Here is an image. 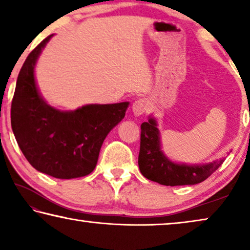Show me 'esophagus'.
<instances>
[{
    "instance_id": "esophagus-1",
    "label": "esophagus",
    "mask_w": 250,
    "mask_h": 250,
    "mask_svg": "<svg viewBox=\"0 0 250 250\" xmlns=\"http://www.w3.org/2000/svg\"><path fill=\"white\" fill-rule=\"evenodd\" d=\"M147 110V103L146 99H137L132 104V111L135 116H141Z\"/></svg>"
}]
</instances>
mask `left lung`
<instances>
[{"instance_id":"1","label":"left lung","mask_w":250,"mask_h":250,"mask_svg":"<svg viewBox=\"0 0 250 250\" xmlns=\"http://www.w3.org/2000/svg\"><path fill=\"white\" fill-rule=\"evenodd\" d=\"M224 158L205 165L177 164L161 149L160 131L153 117L141 125L139 167L142 175L165 186L195 185L204 182L223 164Z\"/></svg>"}]
</instances>
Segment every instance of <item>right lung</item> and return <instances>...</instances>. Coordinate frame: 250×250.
<instances>
[{
	"label": "right lung",
	"instance_id": "add662e5",
	"mask_svg": "<svg viewBox=\"0 0 250 250\" xmlns=\"http://www.w3.org/2000/svg\"><path fill=\"white\" fill-rule=\"evenodd\" d=\"M53 36L36 47L21 67L11 104V126L18 146L36 170L60 179L79 178L96 168L104 139L125 117L129 103L91 104L75 110L47 104L36 84L35 66Z\"/></svg>",
	"mask_w": 250,
	"mask_h": 250
}]
</instances>
